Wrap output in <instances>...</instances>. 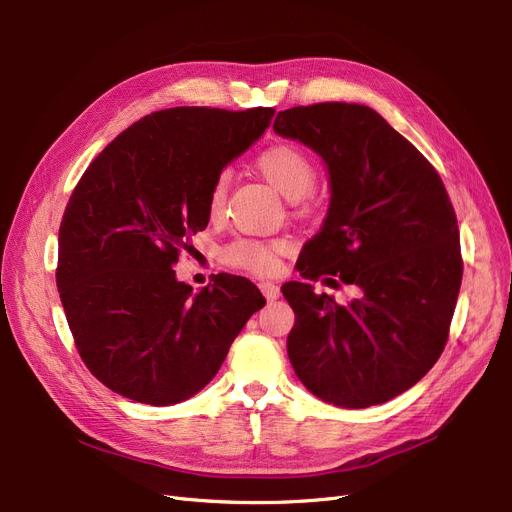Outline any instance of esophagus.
<instances>
[{
  "label": "esophagus",
  "mask_w": 512,
  "mask_h": 512,
  "mask_svg": "<svg viewBox=\"0 0 512 512\" xmlns=\"http://www.w3.org/2000/svg\"><path fill=\"white\" fill-rule=\"evenodd\" d=\"M259 288H261V292H263V297H265L267 301H270V303L280 297V288H278V284H274V282H261Z\"/></svg>",
  "instance_id": "1"
}]
</instances>
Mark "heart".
Wrapping results in <instances>:
<instances>
[{
  "label": "heart",
  "instance_id": "1",
  "mask_svg": "<svg viewBox=\"0 0 512 512\" xmlns=\"http://www.w3.org/2000/svg\"><path fill=\"white\" fill-rule=\"evenodd\" d=\"M257 170L261 176L270 182L280 195H284L290 201H297L305 197L317 178L315 164L309 159L305 151L299 147L280 143L265 149L257 157ZM228 191V174H220L211 184L209 191V213H220L224 199ZM288 245L284 240H255V238H236L234 242L224 249V261L232 267H240V270L255 272V274H267L272 272L278 255L284 253Z\"/></svg>",
  "mask_w": 512,
  "mask_h": 512
}]
</instances>
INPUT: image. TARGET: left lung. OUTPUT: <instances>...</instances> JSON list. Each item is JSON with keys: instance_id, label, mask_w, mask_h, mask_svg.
<instances>
[{"instance_id": "1", "label": "left lung", "mask_w": 512, "mask_h": 512, "mask_svg": "<svg viewBox=\"0 0 512 512\" xmlns=\"http://www.w3.org/2000/svg\"><path fill=\"white\" fill-rule=\"evenodd\" d=\"M274 132L315 151L330 176L328 215L297 270L359 290L338 305L307 282H286L294 311L288 359L303 386L330 405H382L415 386L448 340L463 259L444 182L367 105L292 107L276 116Z\"/></svg>"}]
</instances>
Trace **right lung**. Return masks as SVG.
Returning a JSON list of instances; mask_svg holds the SVG:
<instances>
[{"label":"right lung","mask_w":512,"mask_h":512,"mask_svg":"<svg viewBox=\"0 0 512 512\" xmlns=\"http://www.w3.org/2000/svg\"><path fill=\"white\" fill-rule=\"evenodd\" d=\"M272 118V107H170L128 126L78 180L56 282L80 357L116 394L153 407L195 396L265 305L247 278L218 274L193 294L172 267L209 224L215 178Z\"/></svg>","instance_id":"1"}]
</instances>
